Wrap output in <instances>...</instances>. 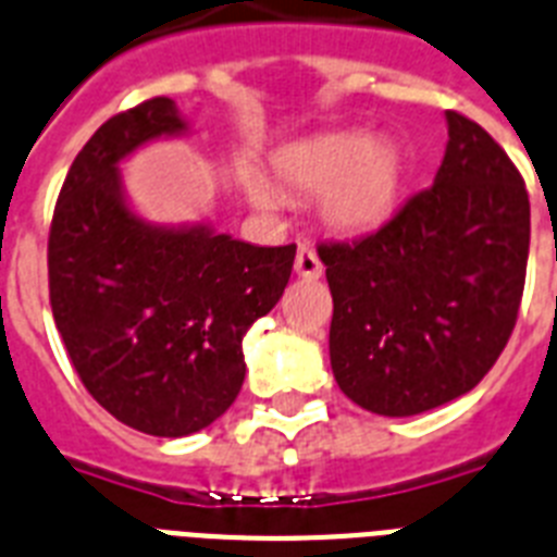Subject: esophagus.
Returning <instances> with one entry per match:
<instances>
[{
	"instance_id": "1",
	"label": "esophagus",
	"mask_w": 557,
	"mask_h": 557,
	"mask_svg": "<svg viewBox=\"0 0 557 557\" xmlns=\"http://www.w3.org/2000/svg\"><path fill=\"white\" fill-rule=\"evenodd\" d=\"M294 271L300 274L302 280H320L322 277V263L317 251L311 246H300L297 257H294Z\"/></svg>"
}]
</instances>
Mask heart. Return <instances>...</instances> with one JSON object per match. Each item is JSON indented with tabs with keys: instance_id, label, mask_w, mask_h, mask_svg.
I'll return each mask as SVG.
<instances>
[{
	"instance_id": "heart-1",
	"label": "heart",
	"mask_w": 557,
	"mask_h": 557,
	"mask_svg": "<svg viewBox=\"0 0 557 557\" xmlns=\"http://www.w3.org/2000/svg\"><path fill=\"white\" fill-rule=\"evenodd\" d=\"M288 189L320 195V214L336 232L368 235L394 218L405 186V156L394 141L357 129H336L280 147L271 158ZM249 198L274 207V191L249 175Z\"/></svg>"
}]
</instances>
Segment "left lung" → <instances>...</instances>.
I'll use <instances>...</instances> for the list:
<instances>
[{
  "instance_id": "8db88e82",
  "label": "left lung",
  "mask_w": 557,
  "mask_h": 557,
  "mask_svg": "<svg viewBox=\"0 0 557 557\" xmlns=\"http://www.w3.org/2000/svg\"><path fill=\"white\" fill-rule=\"evenodd\" d=\"M433 186L373 235L322 243L331 371L380 416H416L473 391L516 329L530 255L524 177L475 121L447 110Z\"/></svg>"
}]
</instances>
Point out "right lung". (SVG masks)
I'll list each match as a JSON object with an SVG mask.
<instances>
[{
	"label": "right lung",
	"instance_id": "add662e5",
	"mask_svg": "<svg viewBox=\"0 0 557 557\" xmlns=\"http://www.w3.org/2000/svg\"><path fill=\"white\" fill-rule=\"evenodd\" d=\"M186 133L163 96L112 115L70 166L48 240L50 306L78 380L119 422L163 438L209 428L237 399L243 336L277 306L297 255L129 207L121 161Z\"/></svg>",
	"mask_w": 557,
	"mask_h": 557
}]
</instances>
